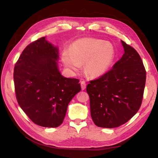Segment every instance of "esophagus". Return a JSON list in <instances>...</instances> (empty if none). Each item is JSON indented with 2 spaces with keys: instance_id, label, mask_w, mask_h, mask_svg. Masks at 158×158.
<instances>
[{
  "instance_id": "1",
  "label": "esophagus",
  "mask_w": 158,
  "mask_h": 158,
  "mask_svg": "<svg viewBox=\"0 0 158 158\" xmlns=\"http://www.w3.org/2000/svg\"><path fill=\"white\" fill-rule=\"evenodd\" d=\"M81 88L82 90H84L86 89V84L85 81H81Z\"/></svg>"
}]
</instances>
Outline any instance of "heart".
I'll list each match as a JSON object with an SVG mask.
<instances>
[{
    "label": "heart",
    "instance_id": "heart-1",
    "mask_svg": "<svg viewBox=\"0 0 158 158\" xmlns=\"http://www.w3.org/2000/svg\"><path fill=\"white\" fill-rule=\"evenodd\" d=\"M115 56L113 46L98 39L88 38L76 41L70 50L62 53V61L66 68L76 72L81 64L90 77H101L108 70Z\"/></svg>",
    "mask_w": 158,
    "mask_h": 158
}]
</instances>
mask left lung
<instances>
[{"instance_id": "1", "label": "left lung", "mask_w": 158, "mask_h": 158, "mask_svg": "<svg viewBox=\"0 0 158 158\" xmlns=\"http://www.w3.org/2000/svg\"><path fill=\"white\" fill-rule=\"evenodd\" d=\"M124 53L111 70L89 81L91 117L95 125L114 128L129 121L142 104L146 71L136 50L121 40Z\"/></svg>"}]
</instances>
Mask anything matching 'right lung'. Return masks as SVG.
I'll return each mask as SVG.
<instances>
[{
    "label": "right lung",
    "instance_id": "obj_1",
    "mask_svg": "<svg viewBox=\"0 0 158 158\" xmlns=\"http://www.w3.org/2000/svg\"><path fill=\"white\" fill-rule=\"evenodd\" d=\"M58 60L59 48L42 37L27 45L15 64L13 78L18 103L40 126H60L69 102L81 89L79 79L62 76Z\"/></svg>",
    "mask_w": 158,
    "mask_h": 158
}]
</instances>
